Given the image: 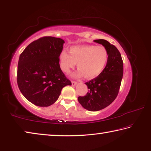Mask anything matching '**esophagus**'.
Returning a JSON list of instances; mask_svg holds the SVG:
<instances>
[{
	"label": "esophagus",
	"instance_id": "obj_1",
	"mask_svg": "<svg viewBox=\"0 0 151 151\" xmlns=\"http://www.w3.org/2000/svg\"><path fill=\"white\" fill-rule=\"evenodd\" d=\"M78 82L77 81H71V84H72L73 86H76V84H77Z\"/></svg>",
	"mask_w": 151,
	"mask_h": 151
}]
</instances>
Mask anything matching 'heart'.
<instances>
[{"mask_svg":"<svg viewBox=\"0 0 151 151\" xmlns=\"http://www.w3.org/2000/svg\"><path fill=\"white\" fill-rule=\"evenodd\" d=\"M69 53L62 51L59 56L61 70L66 73L77 63L78 71L75 77L84 76L87 79H92L102 73L109 58V53L105 47L85 45L71 47Z\"/></svg>","mask_w":151,"mask_h":151,"instance_id":"heart-1","label":"heart"}]
</instances>
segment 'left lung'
<instances>
[{"instance_id": "obj_1", "label": "left lung", "mask_w": 151, "mask_h": 151, "mask_svg": "<svg viewBox=\"0 0 151 151\" xmlns=\"http://www.w3.org/2000/svg\"><path fill=\"white\" fill-rule=\"evenodd\" d=\"M109 53L105 68L100 75L85 83L88 92L79 96L78 102L89 111H98L112 104L119 92L123 76V61L120 53L114 45L104 39H96Z\"/></svg>"}]
</instances>
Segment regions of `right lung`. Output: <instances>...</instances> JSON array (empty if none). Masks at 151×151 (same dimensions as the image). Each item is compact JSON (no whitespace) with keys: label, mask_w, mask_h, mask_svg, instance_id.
Instances as JSON below:
<instances>
[{"label":"right lung","mask_w":151,"mask_h":151,"mask_svg":"<svg viewBox=\"0 0 151 151\" xmlns=\"http://www.w3.org/2000/svg\"><path fill=\"white\" fill-rule=\"evenodd\" d=\"M64 43L60 38L43 37L29 44L19 56L17 84L24 98L35 105L51 106L62 88L71 85L59 65Z\"/></svg>","instance_id":"right-lung-1"}]
</instances>
